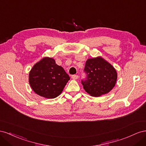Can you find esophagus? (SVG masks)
<instances>
[{
    "label": "esophagus",
    "mask_w": 146,
    "mask_h": 146,
    "mask_svg": "<svg viewBox=\"0 0 146 146\" xmlns=\"http://www.w3.org/2000/svg\"><path fill=\"white\" fill-rule=\"evenodd\" d=\"M72 78L73 79V80H77L78 78V75H76V74H73V75L72 76Z\"/></svg>",
    "instance_id": "34e87169"
}]
</instances>
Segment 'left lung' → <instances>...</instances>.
<instances>
[{
    "label": "left lung",
    "mask_w": 146,
    "mask_h": 146,
    "mask_svg": "<svg viewBox=\"0 0 146 146\" xmlns=\"http://www.w3.org/2000/svg\"><path fill=\"white\" fill-rule=\"evenodd\" d=\"M84 72L86 77L81 80V83L86 92L93 97L101 96L110 92L117 78L113 66L101 57L87 60Z\"/></svg>",
    "instance_id": "8db88e82"
}]
</instances>
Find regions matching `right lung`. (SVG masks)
<instances>
[{
	"label": "right lung",
	"instance_id": "add662e5",
	"mask_svg": "<svg viewBox=\"0 0 146 146\" xmlns=\"http://www.w3.org/2000/svg\"><path fill=\"white\" fill-rule=\"evenodd\" d=\"M70 78L52 58L44 57L29 73V83L35 92L47 98H54L61 94Z\"/></svg>",
	"mask_w": 146,
	"mask_h": 146
}]
</instances>
